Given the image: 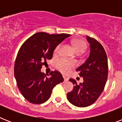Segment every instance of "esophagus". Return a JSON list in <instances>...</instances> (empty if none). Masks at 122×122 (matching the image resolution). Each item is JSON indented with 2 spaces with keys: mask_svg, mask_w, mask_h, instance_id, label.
Masks as SVG:
<instances>
[{
  "mask_svg": "<svg viewBox=\"0 0 122 122\" xmlns=\"http://www.w3.org/2000/svg\"><path fill=\"white\" fill-rule=\"evenodd\" d=\"M63 78H64V81H66L67 80H68V78H67L65 76H63Z\"/></svg>",
  "mask_w": 122,
  "mask_h": 122,
  "instance_id": "esophagus-1",
  "label": "esophagus"
}]
</instances>
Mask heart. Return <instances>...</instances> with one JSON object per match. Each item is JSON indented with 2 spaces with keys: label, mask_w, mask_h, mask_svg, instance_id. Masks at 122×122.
Wrapping results in <instances>:
<instances>
[{
  "label": "heart",
  "mask_w": 122,
  "mask_h": 122,
  "mask_svg": "<svg viewBox=\"0 0 122 122\" xmlns=\"http://www.w3.org/2000/svg\"><path fill=\"white\" fill-rule=\"evenodd\" d=\"M72 45L74 47L75 52L77 54L83 53L87 48L86 42L83 39H75V40L72 41ZM60 48H61V45H58L55 48V49H54V54H55L59 53ZM56 66H57V68L61 72L65 73V74H66V73L70 72L71 69L72 68V67L73 66V64L70 61H66L65 59H60L57 62Z\"/></svg>",
  "instance_id": "b5f03b06"
}]
</instances>
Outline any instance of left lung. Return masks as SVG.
<instances>
[{"label":"left lung","instance_id":"8db88e82","mask_svg":"<svg viewBox=\"0 0 122 122\" xmlns=\"http://www.w3.org/2000/svg\"><path fill=\"white\" fill-rule=\"evenodd\" d=\"M90 44V54L83 64L76 69L83 81L79 84L70 78L74 85L67 94L69 102L77 107H87L93 104L100 96L107 81L108 59L102 46L96 39L87 36Z\"/></svg>","mask_w":122,"mask_h":122}]
</instances>
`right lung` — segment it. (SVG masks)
<instances>
[{
	"mask_svg": "<svg viewBox=\"0 0 122 122\" xmlns=\"http://www.w3.org/2000/svg\"><path fill=\"white\" fill-rule=\"evenodd\" d=\"M70 36L39 32L28 39L20 47L14 64V76L20 92L30 102H45L54 87L64 81L57 71L47 75L41 70L47 60L52 59L55 48Z\"/></svg>",
	"mask_w": 122,
	"mask_h": 122,
	"instance_id": "obj_1",
	"label": "right lung"
}]
</instances>
